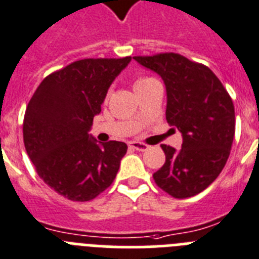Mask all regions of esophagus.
Instances as JSON below:
<instances>
[{
  "label": "esophagus",
  "mask_w": 259,
  "mask_h": 259,
  "mask_svg": "<svg viewBox=\"0 0 259 259\" xmlns=\"http://www.w3.org/2000/svg\"><path fill=\"white\" fill-rule=\"evenodd\" d=\"M130 148H133V150H137V151H146L148 148L147 145H145V143H141V142H130Z\"/></svg>",
  "instance_id": "1"
}]
</instances>
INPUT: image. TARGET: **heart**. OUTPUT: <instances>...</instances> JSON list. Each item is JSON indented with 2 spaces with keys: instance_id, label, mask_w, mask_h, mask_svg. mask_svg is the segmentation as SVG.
<instances>
[{
  "instance_id": "1",
  "label": "heart",
  "mask_w": 259,
  "mask_h": 259,
  "mask_svg": "<svg viewBox=\"0 0 259 259\" xmlns=\"http://www.w3.org/2000/svg\"><path fill=\"white\" fill-rule=\"evenodd\" d=\"M151 80H154V79H152V78H147V76L138 78V79L136 80V83H134V89H138V87H141V86H145V84L150 83Z\"/></svg>"
}]
</instances>
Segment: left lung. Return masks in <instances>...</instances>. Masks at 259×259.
Masks as SVG:
<instances>
[{
  "label": "left lung",
  "instance_id": "obj_1",
  "mask_svg": "<svg viewBox=\"0 0 259 259\" xmlns=\"http://www.w3.org/2000/svg\"><path fill=\"white\" fill-rule=\"evenodd\" d=\"M163 79L165 118L183 134V146L161 145L165 163L156 185L179 199L199 194L223 170L235 137V107L218 76L177 53L133 57Z\"/></svg>",
  "mask_w": 259,
  "mask_h": 259
}]
</instances>
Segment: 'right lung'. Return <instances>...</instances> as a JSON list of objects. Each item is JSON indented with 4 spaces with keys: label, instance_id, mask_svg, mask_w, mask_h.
<instances>
[{
    "label": "right lung",
    "instance_id": "right-lung-1",
    "mask_svg": "<svg viewBox=\"0 0 259 259\" xmlns=\"http://www.w3.org/2000/svg\"><path fill=\"white\" fill-rule=\"evenodd\" d=\"M130 61L132 57L73 62L47 76L27 105V154L40 179L70 201H91L104 192L126 154V143L98 142L90 130L108 90Z\"/></svg>",
    "mask_w": 259,
    "mask_h": 259
}]
</instances>
